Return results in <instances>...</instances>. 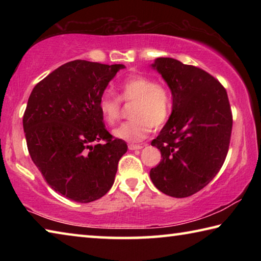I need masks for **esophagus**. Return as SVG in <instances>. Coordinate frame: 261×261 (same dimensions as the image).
<instances>
[{
    "mask_svg": "<svg viewBox=\"0 0 261 261\" xmlns=\"http://www.w3.org/2000/svg\"><path fill=\"white\" fill-rule=\"evenodd\" d=\"M129 149L130 151H136V149H141L144 146L143 145H137V144H129Z\"/></svg>",
    "mask_w": 261,
    "mask_h": 261,
    "instance_id": "1",
    "label": "esophagus"
}]
</instances>
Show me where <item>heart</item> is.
<instances>
[{
    "label": "heart",
    "mask_w": 261,
    "mask_h": 261,
    "mask_svg": "<svg viewBox=\"0 0 261 261\" xmlns=\"http://www.w3.org/2000/svg\"><path fill=\"white\" fill-rule=\"evenodd\" d=\"M131 103L129 116L131 120L115 127L113 134L131 143H138L146 138L152 127H161L169 120L173 99L166 85L154 79L135 74L126 78L118 86V96L105 92L99 99L98 107L101 116L113 125L120 120L122 103Z\"/></svg>",
    "instance_id": "1"
}]
</instances>
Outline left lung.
I'll return each mask as SVG.
<instances>
[{"label": "left lung", "mask_w": 261, "mask_h": 261, "mask_svg": "<svg viewBox=\"0 0 261 261\" xmlns=\"http://www.w3.org/2000/svg\"><path fill=\"white\" fill-rule=\"evenodd\" d=\"M152 67L170 88L173 112L151 143L162 159L149 176L161 192L185 198L205 188L226 160L232 129L230 103L226 88L205 70L170 57H159Z\"/></svg>", "instance_id": "obj_1"}]
</instances>
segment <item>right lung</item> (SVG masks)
Returning a JSON list of instances; mask_svg holds the SVG:
<instances>
[{"instance_id": "add662e5", "label": "right lung", "mask_w": 261, "mask_h": 261, "mask_svg": "<svg viewBox=\"0 0 261 261\" xmlns=\"http://www.w3.org/2000/svg\"><path fill=\"white\" fill-rule=\"evenodd\" d=\"M123 64L68 62L34 86L23 116L26 144L49 187L68 199L91 202L114 184L124 140L106 129L98 107Z\"/></svg>"}]
</instances>
